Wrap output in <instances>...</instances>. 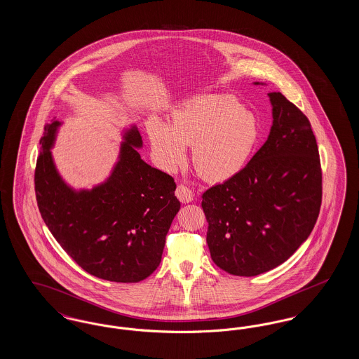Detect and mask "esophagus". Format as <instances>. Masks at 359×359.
<instances>
[{"instance_id": "1", "label": "esophagus", "mask_w": 359, "mask_h": 359, "mask_svg": "<svg viewBox=\"0 0 359 359\" xmlns=\"http://www.w3.org/2000/svg\"><path fill=\"white\" fill-rule=\"evenodd\" d=\"M176 196H177V199L182 202V203H189V202H192V199H194V194H192V191L189 189V188L186 187V186H179V187L176 188Z\"/></svg>"}]
</instances>
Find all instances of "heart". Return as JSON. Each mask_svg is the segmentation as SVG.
Returning <instances> with one entry per match:
<instances>
[{
	"label": "heart",
	"mask_w": 359,
	"mask_h": 359,
	"mask_svg": "<svg viewBox=\"0 0 359 359\" xmlns=\"http://www.w3.org/2000/svg\"><path fill=\"white\" fill-rule=\"evenodd\" d=\"M154 161L164 171L179 167L192 147V165L203 179L219 183L236 176L256 148V117L229 95L189 98L172 114L170 123L147 126Z\"/></svg>",
	"instance_id": "b5f03b06"
}]
</instances>
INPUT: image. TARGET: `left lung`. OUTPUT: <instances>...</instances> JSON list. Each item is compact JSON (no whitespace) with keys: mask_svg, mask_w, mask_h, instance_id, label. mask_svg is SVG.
Segmentation results:
<instances>
[{"mask_svg":"<svg viewBox=\"0 0 359 359\" xmlns=\"http://www.w3.org/2000/svg\"><path fill=\"white\" fill-rule=\"evenodd\" d=\"M268 97L273 121L265 144L236 176L202 195L211 258L236 276L252 277L285 262L307 241L322 203L309 121L281 93Z\"/></svg>","mask_w":359,"mask_h":359,"instance_id":"1","label":"left lung"}]
</instances>
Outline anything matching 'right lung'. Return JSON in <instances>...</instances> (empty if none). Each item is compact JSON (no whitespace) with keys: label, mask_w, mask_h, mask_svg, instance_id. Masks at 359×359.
<instances>
[{"label":"right lung","mask_w":359,"mask_h":359,"mask_svg":"<svg viewBox=\"0 0 359 359\" xmlns=\"http://www.w3.org/2000/svg\"><path fill=\"white\" fill-rule=\"evenodd\" d=\"M63 121L46 125L34 171L40 214L82 269L103 280L138 283L160 265L165 237L180 210L172 176L138 154L135 123L121 130L117 161L91 188L72 187L57 170L52 149Z\"/></svg>","instance_id":"obj_1"}]
</instances>
